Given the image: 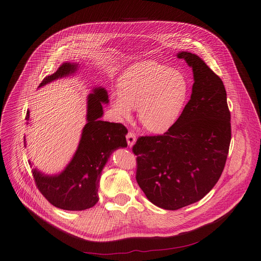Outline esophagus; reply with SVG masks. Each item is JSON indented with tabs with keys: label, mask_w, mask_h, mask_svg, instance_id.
Instances as JSON below:
<instances>
[{
	"label": "esophagus",
	"mask_w": 261,
	"mask_h": 261,
	"mask_svg": "<svg viewBox=\"0 0 261 261\" xmlns=\"http://www.w3.org/2000/svg\"><path fill=\"white\" fill-rule=\"evenodd\" d=\"M126 138H127L128 145H129L130 147H132V146L135 144V142H136V136H135V134L132 133V132H128Z\"/></svg>",
	"instance_id": "34e87169"
}]
</instances>
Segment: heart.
<instances>
[{
	"mask_svg": "<svg viewBox=\"0 0 261 261\" xmlns=\"http://www.w3.org/2000/svg\"><path fill=\"white\" fill-rule=\"evenodd\" d=\"M191 86L179 70L156 61L129 66L119 80V89L110 94V106L121 122L132 118L134 108L142 126L162 134L172 128L188 103Z\"/></svg>",
	"mask_w": 261,
	"mask_h": 261,
	"instance_id": "b5f03b06",
	"label": "heart"
}]
</instances>
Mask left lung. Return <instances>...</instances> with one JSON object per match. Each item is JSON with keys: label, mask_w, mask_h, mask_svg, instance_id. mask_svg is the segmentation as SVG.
<instances>
[{"label": "left lung", "mask_w": 261, "mask_h": 261, "mask_svg": "<svg viewBox=\"0 0 261 261\" xmlns=\"http://www.w3.org/2000/svg\"><path fill=\"white\" fill-rule=\"evenodd\" d=\"M193 71L191 98L163 135L141 136L133 146L136 180L146 198L169 211L203 198L219 180L231 139L230 113L221 79L196 55L176 54Z\"/></svg>", "instance_id": "1"}]
</instances>
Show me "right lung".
<instances>
[{
	"instance_id": "right-lung-1",
	"label": "right lung",
	"mask_w": 261,
	"mask_h": 261,
	"mask_svg": "<svg viewBox=\"0 0 261 261\" xmlns=\"http://www.w3.org/2000/svg\"><path fill=\"white\" fill-rule=\"evenodd\" d=\"M79 64L65 62L58 70L46 76L39 88L59 79L74 75ZM103 103H108L105 88H93L87 98V124L71 161L61 172L45 174L33 167L35 182L43 196L55 206L66 211H84L94 206L98 200L99 181L102 170L110 155L127 146L126 127L118 123L101 121ZM27 125H30V110L27 111ZM25 143V139H24Z\"/></svg>"
}]
</instances>
